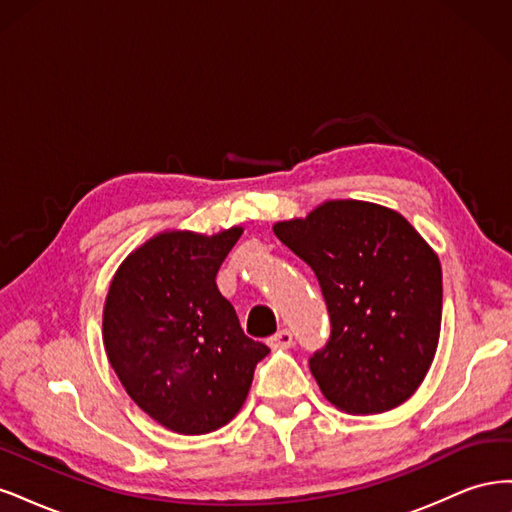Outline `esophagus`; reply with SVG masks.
<instances>
[{
  "instance_id": "esophagus-1",
  "label": "esophagus",
  "mask_w": 512,
  "mask_h": 512,
  "mask_svg": "<svg viewBox=\"0 0 512 512\" xmlns=\"http://www.w3.org/2000/svg\"><path fill=\"white\" fill-rule=\"evenodd\" d=\"M271 348H290L292 346V333L288 329L277 331L273 337H269Z\"/></svg>"
}]
</instances>
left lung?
<instances>
[{"mask_svg": "<svg viewBox=\"0 0 512 512\" xmlns=\"http://www.w3.org/2000/svg\"><path fill=\"white\" fill-rule=\"evenodd\" d=\"M273 232L312 267L329 309V342L309 359L322 395L348 414L404 404L440 339L436 252L404 215L363 200H329Z\"/></svg>", "mask_w": 512, "mask_h": 512, "instance_id": "1", "label": "left lung"}]
</instances>
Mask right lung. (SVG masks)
Wrapping results in <instances>:
<instances>
[{"label": "right lung", "mask_w": 512, "mask_h": 512, "mask_svg": "<svg viewBox=\"0 0 512 512\" xmlns=\"http://www.w3.org/2000/svg\"><path fill=\"white\" fill-rule=\"evenodd\" d=\"M241 232H160L121 262L106 294L108 363L138 408L185 436L224 427L269 354L215 284Z\"/></svg>", "instance_id": "obj_1"}]
</instances>
